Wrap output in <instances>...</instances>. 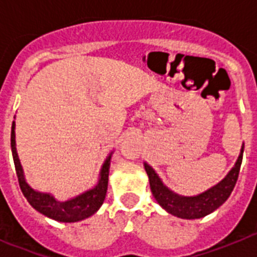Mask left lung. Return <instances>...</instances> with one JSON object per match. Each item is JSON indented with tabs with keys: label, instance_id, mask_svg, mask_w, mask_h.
Returning a JSON list of instances; mask_svg holds the SVG:
<instances>
[{
	"label": "left lung",
	"instance_id": "obj_1",
	"mask_svg": "<svg viewBox=\"0 0 257 257\" xmlns=\"http://www.w3.org/2000/svg\"><path fill=\"white\" fill-rule=\"evenodd\" d=\"M243 149L244 144L242 145L239 157H238L234 167L228 172L225 178L222 179L220 183H217L215 187L210 188L206 192L194 197L179 196L172 190H170L162 183L160 176L156 174V171L152 169L151 166L148 163H144L154 198L167 212L174 215V216L181 217V219H199V217H203L208 213L213 212L229 198L230 193L234 189L235 183L238 180V175H239L240 163H242V158H243Z\"/></svg>",
	"mask_w": 257,
	"mask_h": 257
}]
</instances>
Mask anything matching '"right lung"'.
I'll return each mask as SVG.
<instances>
[{
  "label": "right lung",
  "mask_w": 257,
  "mask_h": 257,
  "mask_svg": "<svg viewBox=\"0 0 257 257\" xmlns=\"http://www.w3.org/2000/svg\"><path fill=\"white\" fill-rule=\"evenodd\" d=\"M11 152H13L15 171H17L18 181H19L23 194L29 202V205L45 216L61 222H76L94 215L103 205L106 189H108L109 166H110L112 153L109 154L108 158L104 162L100 170L99 181L92 189L87 190V192L82 193V194H79V196L74 197L69 201L59 202L50 193L37 192V190L29 187L28 183L26 181L23 167L20 165L19 157L17 153V147H15V122L14 121L13 126H11Z\"/></svg>",
  "instance_id": "obj_1"
}]
</instances>
